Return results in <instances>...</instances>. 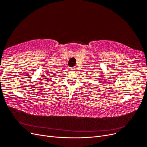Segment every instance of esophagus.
Returning a JSON list of instances; mask_svg holds the SVG:
<instances>
[{"mask_svg":"<svg viewBox=\"0 0 147 147\" xmlns=\"http://www.w3.org/2000/svg\"><path fill=\"white\" fill-rule=\"evenodd\" d=\"M76 69H77V68L75 67H74L71 68V69H70V70H71V71H74V70H75Z\"/></svg>","mask_w":147,"mask_h":147,"instance_id":"obj_1","label":"esophagus"}]
</instances>
